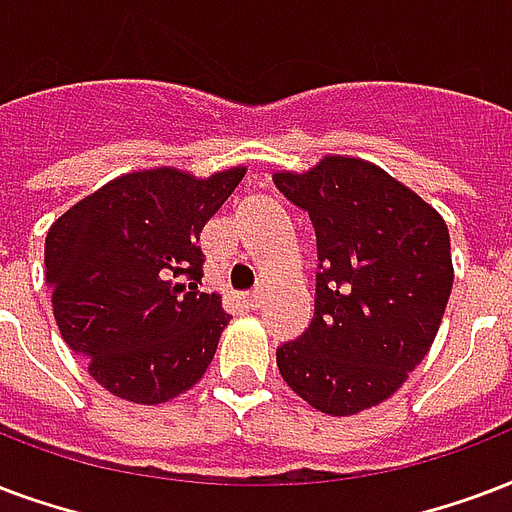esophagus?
<instances>
[{"label":"esophagus","instance_id":"1","mask_svg":"<svg viewBox=\"0 0 512 512\" xmlns=\"http://www.w3.org/2000/svg\"><path fill=\"white\" fill-rule=\"evenodd\" d=\"M263 298H265L263 290H255V292H249V295H247V298H244V300H247V306H249V308H255V311H257V308L263 306Z\"/></svg>","mask_w":512,"mask_h":512}]
</instances>
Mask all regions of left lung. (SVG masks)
I'll list each match as a JSON object with an SVG mask.
<instances>
[{
	"label": "left lung",
	"mask_w": 512,
	"mask_h": 512,
	"mask_svg": "<svg viewBox=\"0 0 512 512\" xmlns=\"http://www.w3.org/2000/svg\"><path fill=\"white\" fill-rule=\"evenodd\" d=\"M273 185L317 233L314 319L276 349L292 392L327 416H354L405 384L438 335L454 287L446 220L376 163L325 155Z\"/></svg>",
	"instance_id": "8db88e82"
}]
</instances>
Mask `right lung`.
Listing matches in <instances>:
<instances>
[{"label": "right lung", "mask_w": 512, "mask_h": 512, "mask_svg": "<svg viewBox=\"0 0 512 512\" xmlns=\"http://www.w3.org/2000/svg\"><path fill=\"white\" fill-rule=\"evenodd\" d=\"M247 169L198 179L131 171L66 209L45 239V279L66 346L120 400L166 403L198 384L230 322L201 292L195 241Z\"/></svg>", "instance_id": "1"}]
</instances>
